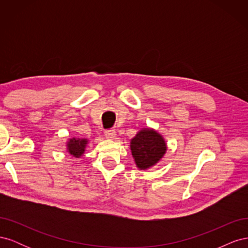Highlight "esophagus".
I'll return each mask as SVG.
<instances>
[{"label":"esophagus","instance_id":"34e87169","mask_svg":"<svg viewBox=\"0 0 248 248\" xmlns=\"http://www.w3.org/2000/svg\"><path fill=\"white\" fill-rule=\"evenodd\" d=\"M104 136H106V138L108 140H115L117 133H116L115 129H109V130H107L106 132H104Z\"/></svg>","mask_w":248,"mask_h":248}]
</instances>
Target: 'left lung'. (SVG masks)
I'll return each mask as SVG.
<instances>
[{
  "label": "left lung",
  "instance_id": "left-lung-1",
  "mask_svg": "<svg viewBox=\"0 0 248 248\" xmlns=\"http://www.w3.org/2000/svg\"><path fill=\"white\" fill-rule=\"evenodd\" d=\"M131 154L139 170L151 169L167 153L168 146L164 138L153 128H141L130 140Z\"/></svg>",
  "mask_w": 248,
  "mask_h": 248
}]
</instances>
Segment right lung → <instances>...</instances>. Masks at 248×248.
Segmentation results:
<instances>
[{
  "label": "right lung",
  "mask_w": 248,
  "mask_h": 248,
  "mask_svg": "<svg viewBox=\"0 0 248 248\" xmlns=\"http://www.w3.org/2000/svg\"><path fill=\"white\" fill-rule=\"evenodd\" d=\"M89 144L88 139L80 138H70L66 142L67 152L76 158H80L84 155L87 145Z\"/></svg>",
  "instance_id": "1"
}]
</instances>
